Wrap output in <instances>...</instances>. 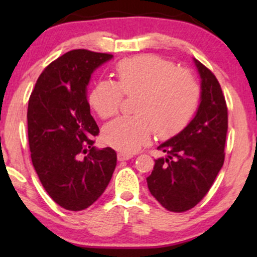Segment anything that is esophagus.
Wrapping results in <instances>:
<instances>
[{"instance_id": "obj_1", "label": "esophagus", "mask_w": 257, "mask_h": 257, "mask_svg": "<svg viewBox=\"0 0 257 257\" xmlns=\"http://www.w3.org/2000/svg\"><path fill=\"white\" fill-rule=\"evenodd\" d=\"M132 157H133L132 153H126V152H118V155H117L118 161H128V159H131Z\"/></svg>"}]
</instances>
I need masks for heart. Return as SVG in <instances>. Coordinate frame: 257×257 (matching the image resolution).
<instances>
[{"label":"heart","mask_w":257,"mask_h":257,"mask_svg":"<svg viewBox=\"0 0 257 257\" xmlns=\"http://www.w3.org/2000/svg\"><path fill=\"white\" fill-rule=\"evenodd\" d=\"M117 83L108 79L91 88L89 104L100 118L114 116L123 96H137L134 116L118 117L102 131L105 144L124 152L138 151L151 140L169 139L181 133L200 101V87L193 73L157 55L143 54L120 60L114 69Z\"/></svg>","instance_id":"1"}]
</instances>
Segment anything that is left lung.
<instances>
[{
	"mask_svg": "<svg viewBox=\"0 0 257 257\" xmlns=\"http://www.w3.org/2000/svg\"><path fill=\"white\" fill-rule=\"evenodd\" d=\"M202 78V96L194 118L176 137L159 145L166 158L155 161L147 178L150 192L167 210L184 213L205 197L225 162L228 113L215 75L194 60Z\"/></svg>",
	"mask_w": 257,
	"mask_h": 257,
	"instance_id": "8db88e82",
	"label": "left lung"
}]
</instances>
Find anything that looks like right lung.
I'll list each match as a JSON object with an SVG mask.
<instances>
[{"label": "right lung", "instance_id": "right-lung-1", "mask_svg": "<svg viewBox=\"0 0 257 257\" xmlns=\"http://www.w3.org/2000/svg\"><path fill=\"white\" fill-rule=\"evenodd\" d=\"M111 58L87 49L65 53L43 70L29 99L32 164L47 193L66 210H84L93 204L116 168L114 150L93 146L99 126L87 100L90 75Z\"/></svg>", "mask_w": 257, "mask_h": 257}]
</instances>
